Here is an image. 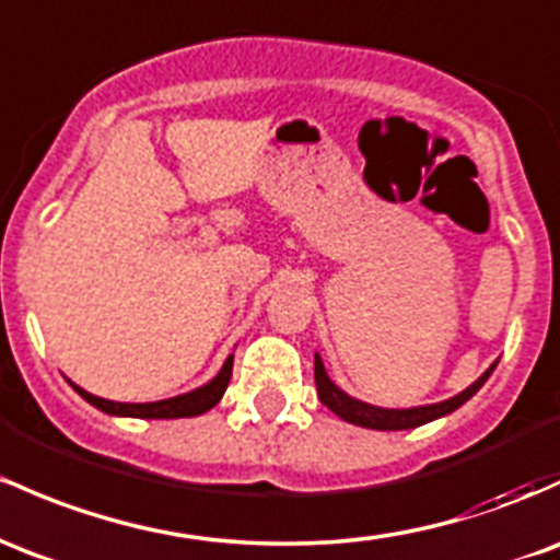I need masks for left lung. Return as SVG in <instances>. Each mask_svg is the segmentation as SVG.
<instances>
[{"instance_id": "obj_1", "label": "left lung", "mask_w": 560, "mask_h": 560, "mask_svg": "<svg viewBox=\"0 0 560 560\" xmlns=\"http://www.w3.org/2000/svg\"><path fill=\"white\" fill-rule=\"evenodd\" d=\"M494 366L497 364H491L489 370L470 385V388L457 393V396L446 398V401L425 404V407H411V409L372 407V404H364V401H359V398L348 396L346 390H340L335 383H331L327 370H324L322 355L318 353H316V359H313V377H316V390H318V398H322L324 407L335 411L337 417H342V420L350 422V425H361V428H372V430H409V428H420V425H425V422L439 420V417L452 415L454 409L463 407L468 398H472L478 390H481V385L487 383L489 374L494 372Z\"/></svg>"}]
</instances>
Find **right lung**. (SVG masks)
I'll use <instances>...</instances> for the list:
<instances>
[{
    "label": "right lung",
    "instance_id": "add662e5",
    "mask_svg": "<svg viewBox=\"0 0 560 560\" xmlns=\"http://www.w3.org/2000/svg\"><path fill=\"white\" fill-rule=\"evenodd\" d=\"M231 372H233V353L225 359L223 370H220L207 385L201 388L183 393V396H172L164 398V401H151V404H121V401H108V398L92 396L84 388L71 383V388L84 398V401L92 404L95 409L106 411V415L114 417H143V420H177V417H196L205 415L207 409H212L214 404L223 398L225 388L231 383Z\"/></svg>",
    "mask_w": 560,
    "mask_h": 560
}]
</instances>
